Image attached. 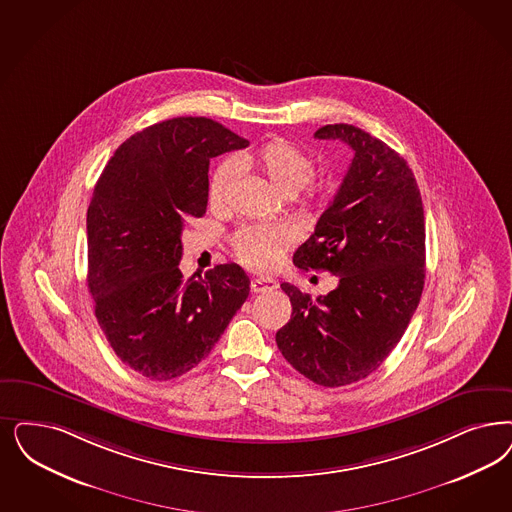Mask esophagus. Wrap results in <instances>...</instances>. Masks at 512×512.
<instances>
[{
  "label": "esophagus",
  "instance_id": "esophagus-1",
  "mask_svg": "<svg viewBox=\"0 0 512 512\" xmlns=\"http://www.w3.org/2000/svg\"><path fill=\"white\" fill-rule=\"evenodd\" d=\"M272 289H278V282L272 280V278H253L251 280V291L253 293H266V291H272Z\"/></svg>",
  "mask_w": 512,
  "mask_h": 512
}]
</instances>
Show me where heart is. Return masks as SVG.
<instances>
[{
  "mask_svg": "<svg viewBox=\"0 0 512 512\" xmlns=\"http://www.w3.org/2000/svg\"><path fill=\"white\" fill-rule=\"evenodd\" d=\"M238 170H255L266 183L283 196H295L312 179L314 157L293 141H266L255 151L242 153L238 159L223 160L213 170L208 183V202L213 210H223L238 179ZM335 189L331 179H323L310 187L304 210L318 213ZM291 244V234L282 227L246 225L234 232L232 249L240 263L253 270H270L282 261L285 249Z\"/></svg>",
  "mask_w": 512,
  "mask_h": 512,
  "instance_id": "b5f03b06",
  "label": "heart"
}]
</instances>
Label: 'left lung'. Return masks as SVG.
Masks as SVG:
<instances>
[{
  "label": "left lung",
  "instance_id": "1",
  "mask_svg": "<svg viewBox=\"0 0 512 512\" xmlns=\"http://www.w3.org/2000/svg\"><path fill=\"white\" fill-rule=\"evenodd\" d=\"M314 136L344 141L353 159L293 263L329 270L338 285L312 299L282 283L293 314L276 344L308 380L340 388L376 371L405 335L425 280V219L416 177L384 141L344 123Z\"/></svg>",
  "mask_w": 512,
  "mask_h": 512
}]
</instances>
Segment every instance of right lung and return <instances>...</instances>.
Masks as SVG:
<instances>
[{"instance_id": "1", "label": "right lung", "mask_w": 512, "mask_h": 512, "mask_svg": "<svg viewBox=\"0 0 512 512\" xmlns=\"http://www.w3.org/2000/svg\"><path fill=\"white\" fill-rule=\"evenodd\" d=\"M249 141L206 117H176L124 141L87 212L90 295L109 346L149 380L194 369L249 295L242 266L189 280L179 270L185 221L208 206L210 159Z\"/></svg>"}]
</instances>
